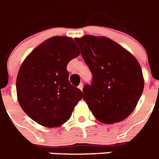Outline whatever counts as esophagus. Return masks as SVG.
<instances>
[{"instance_id":"1","label":"esophagus","mask_w":159,"mask_h":159,"mask_svg":"<svg viewBox=\"0 0 159 159\" xmlns=\"http://www.w3.org/2000/svg\"><path fill=\"white\" fill-rule=\"evenodd\" d=\"M78 88H79V89H80L81 91H82V90H83V88H84V85H83L82 83H81L79 85V87H78Z\"/></svg>"}]
</instances>
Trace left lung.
<instances>
[{
    "label": "left lung",
    "instance_id": "1",
    "mask_svg": "<svg viewBox=\"0 0 159 159\" xmlns=\"http://www.w3.org/2000/svg\"><path fill=\"white\" fill-rule=\"evenodd\" d=\"M93 74L92 84L83 89L84 100L102 123H118L136 108L144 89L141 66L128 50L107 37L87 35L75 38Z\"/></svg>",
    "mask_w": 159,
    "mask_h": 159
}]
</instances>
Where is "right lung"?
<instances>
[{
    "mask_svg": "<svg viewBox=\"0 0 159 159\" xmlns=\"http://www.w3.org/2000/svg\"><path fill=\"white\" fill-rule=\"evenodd\" d=\"M75 40L53 36L38 45L21 65L16 80L18 103L31 119L47 128L71 116L82 92L69 82L68 62L80 55Z\"/></svg>",
    "mask_w": 159,
    "mask_h": 159,
    "instance_id": "1",
    "label": "right lung"
}]
</instances>
